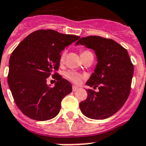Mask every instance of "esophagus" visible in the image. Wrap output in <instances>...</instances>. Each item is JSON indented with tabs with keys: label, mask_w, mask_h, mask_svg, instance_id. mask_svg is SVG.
Returning <instances> with one entry per match:
<instances>
[{
	"label": "esophagus",
	"mask_w": 146,
	"mask_h": 146,
	"mask_svg": "<svg viewBox=\"0 0 146 146\" xmlns=\"http://www.w3.org/2000/svg\"><path fill=\"white\" fill-rule=\"evenodd\" d=\"M78 89H79V87L76 86H73V87H72V90H73V92L76 91Z\"/></svg>",
	"instance_id": "esophagus-1"
}]
</instances>
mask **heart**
I'll list each match as a JSON object with an SVG mask.
<instances>
[{
    "instance_id": "1",
    "label": "heart",
    "mask_w": 146,
    "mask_h": 146,
    "mask_svg": "<svg viewBox=\"0 0 146 146\" xmlns=\"http://www.w3.org/2000/svg\"><path fill=\"white\" fill-rule=\"evenodd\" d=\"M90 51L89 50H82L81 51V54L80 55L82 56V55H84L87 53H89ZM66 50H63L60 54V64H64V60H65V57H66ZM65 76L67 80H69L70 82H73V83H80V81L82 80V78H83V76L82 74H80V73H76V72H73V71H68V72H66L65 73Z\"/></svg>"
}]
</instances>
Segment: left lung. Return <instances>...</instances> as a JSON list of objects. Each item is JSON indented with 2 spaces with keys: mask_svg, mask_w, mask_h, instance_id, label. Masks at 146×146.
Listing matches in <instances>:
<instances>
[{
  "mask_svg": "<svg viewBox=\"0 0 146 146\" xmlns=\"http://www.w3.org/2000/svg\"><path fill=\"white\" fill-rule=\"evenodd\" d=\"M76 44L95 50L98 60L86 85L98 87V92L88 89L87 98L80 103V110L94 120L110 117L122 108L130 93L133 64L127 49L113 40L96 35L82 38Z\"/></svg>",
  "mask_w": 146,
  "mask_h": 146,
  "instance_id": "obj_1",
  "label": "left lung"
}]
</instances>
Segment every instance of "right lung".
I'll return each mask as SVG.
<instances>
[{
    "label": "right lung",
    "mask_w": 146,
    "mask_h": 146,
    "mask_svg": "<svg viewBox=\"0 0 146 146\" xmlns=\"http://www.w3.org/2000/svg\"><path fill=\"white\" fill-rule=\"evenodd\" d=\"M79 38L52 29H39L25 38L12 52L8 85L16 104L28 117L44 121L58 114L62 99L72 92L70 82L56 73L60 52ZM51 74L57 82L50 88L46 79Z\"/></svg>",
    "instance_id": "1"
}]
</instances>
